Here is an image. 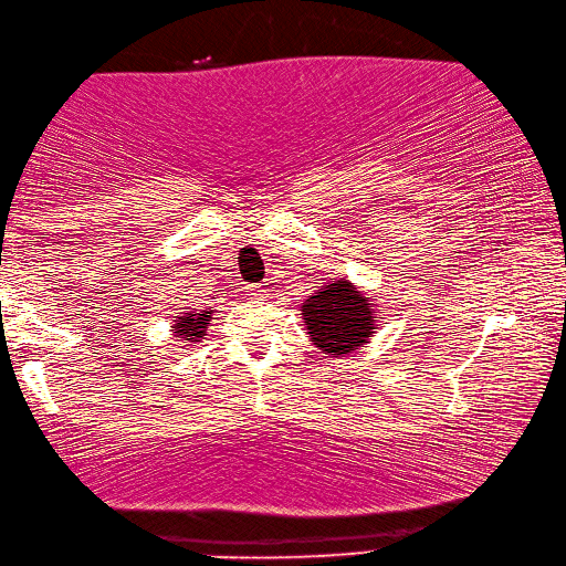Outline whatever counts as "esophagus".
Returning <instances> with one entry per match:
<instances>
[{"label":"esophagus","mask_w":566,"mask_h":566,"mask_svg":"<svg viewBox=\"0 0 566 566\" xmlns=\"http://www.w3.org/2000/svg\"><path fill=\"white\" fill-rule=\"evenodd\" d=\"M247 293H249L251 297H263V295H266V287H263V285H249Z\"/></svg>","instance_id":"esophagus-1"}]
</instances>
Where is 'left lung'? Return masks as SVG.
<instances>
[{"mask_svg":"<svg viewBox=\"0 0 566 566\" xmlns=\"http://www.w3.org/2000/svg\"><path fill=\"white\" fill-rule=\"evenodd\" d=\"M307 334L325 354H352L371 337L378 327L374 303L349 281H332L303 303Z\"/></svg>","mask_w":566,"mask_h":566,"instance_id":"1","label":"left lung"}]
</instances>
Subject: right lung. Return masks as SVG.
<instances>
[{"label": "right lung", "instance_id": "right-lung-1", "mask_svg": "<svg viewBox=\"0 0 566 566\" xmlns=\"http://www.w3.org/2000/svg\"><path fill=\"white\" fill-rule=\"evenodd\" d=\"M212 319V310H202V313H182L172 329L180 342H200L207 332V325Z\"/></svg>", "mask_w": 566, "mask_h": 566}]
</instances>
